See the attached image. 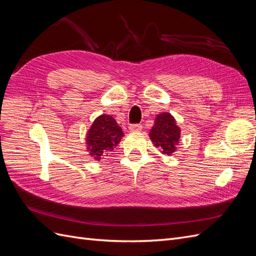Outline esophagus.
<instances>
[{"label":"esophagus","instance_id":"obj_1","mask_svg":"<svg viewBox=\"0 0 256 256\" xmlns=\"http://www.w3.org/2000/svg\"><path fill=\"white\" fill-rule=\"evenodd\" d=\"M129 130H130V132H140V131L142 130V125H140V124H136V125H130Z\"/></svg>","mask_w":256,"mask_h":256}]
</instances>
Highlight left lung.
Returning <instances> with one entry per match:
<instances>
[{
    "label": "left lung",
    "mask_w": 256,
    "mask_h": 256,
    "mask_svg": "<svg viewBox=\"0 0 256 256\" xmlns=\"http://www.w3.org/2000/svg\"><path fill=\"white\" fill-rule=\"evenodd\" d=\"M180 132V128L177 126L174 116L168 112H164L156 115L154 126L150 131V138L161 154L171 156L177 150Z\"/></svg>",
    "instance_id": "left-lung-1"
}]
</instances>
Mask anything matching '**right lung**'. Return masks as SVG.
<instances>
[{
  "mask_svg": "<svg viewBox=\"0 0 256 256\" xmlns=\"http://www.w3.org/2000/svg\"><path fill=\"white\" fill-rule=\"evenodd\" d=\"M124 132L111 115L102 114L92 122L85 136L86 150L96 161L108 157L120 142Z\"/></svg>",
  "mask_w": 256,
  "mask_h": 256,
  "instance_id": "1",
  "label": "right lung"
}]
</instances>
